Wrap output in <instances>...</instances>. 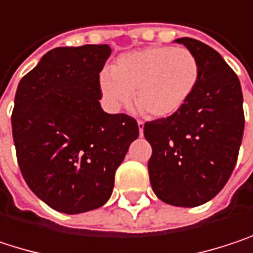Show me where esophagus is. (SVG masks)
<instances>
[{"instance_id":"34e87169","label":"esophagus","mask_w":253,"mask_h":253,"mask_svg":"<svg viewBox=\"0 0 253 253\" xmlns=\"http://www.w3.org/2000/svg\"><path fill=\"white\" fill-rule=\"evenodd\" d=\"M138 131H140V135L144 134V122L142 121H138Z\"/></svg>"}]
</instances>
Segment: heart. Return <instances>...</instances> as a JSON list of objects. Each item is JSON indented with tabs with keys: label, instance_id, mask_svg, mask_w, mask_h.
Segmentation results:
<instances>
[{
	"label": "heart",
	"instance_id": "heart-1",
	"mask_svg": "<svg viewBox=\"0 0 253 253\" xmlns=\"http://www.w3.org/2000/svg\"><path fill=\"white\" fill-rule=\"evenodd\" d=\"M200 76V62L191 50L148 46L119 56L112 71L100 74L99 88L111 112L126 106L135 93L140 111L168 118L188 103Z\"/></svg>",
	"mask_w": 253,
	"mask_h": 253
}]
</instances>
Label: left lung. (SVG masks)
Instances as JSON below:
<instances>
[{
	"label": "left lung",
	"instance_id": "left-lung-1",
	"mask_svg": "<svg viewBox=\"0 0 253 253\" xmlns=\"http://www.w3.org/2000/svg\"><path fill=\"white\" fill-rule=\"evenodd\" d=\"M201 68L188 103L172 116L147 122L151 144L150 183L166 204L198 207L227 183L242 144L245 116L240 81L223 56L206 43L180 38Z\"/></svg>",
	"mask_w": 253,
	"mask_h": 253
}]
</instances>
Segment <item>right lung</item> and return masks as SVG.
<instances>
[{
	"label": "right lung",
	"instance_id": "right-lung-1",
	"mask_svg": "<svg viewBox=\"0 0 253 253\" xmlns=\"http://www.w3.org/2000/svg\"><path fill=\"white\" fill-rule=\"evenodd\" d=\"M111 53L109 45L55 47L17 87L11 125L20 170L59 212L106 204L115 172L140 134L134 118L100 106L99 74Z\"/></svg>",
	"mask_w": 253,
	"mask_h": 253
}]
</instances>
